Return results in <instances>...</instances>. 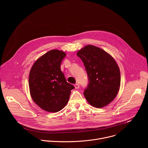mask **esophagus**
<instances>
[{
	"mask_svg": "<svg viewBox=\"0 0 148 148\" xmlns=\"http://www.w3.org/2000/svg\"><path fill=\"white\" fill-rule=\"evenodd\" d=\"M74 87H75V88H76V89H78L79 88V84H78V83H76L75 85H74Z\"/></svg>",
	"mask_w": 148,
	"mask_h": 148,
	"instance_id": "esophagus-1",
	"label": "esophagus"
}]
</instances>
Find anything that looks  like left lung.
Returning <instances> with one entry per match:
<instances>
[{
	"label": "left lung",
	"instance_id": "8db88e82",
	"mask_svg": "<svg viewBox=\"0 0 148 148\" xmlns=\"http://www.w3.org/2000/svg\"><path fill=\"white\" fill-rule=\"evenodd\" d=\"M88 75V84L84 95L93 107L102 108L116 96L121 83L119 69L116 61L107 52L88 45L78 51Z\"/></svg>",
	"mask_w": 148,
	"mask_h": 148
}]
</instances>
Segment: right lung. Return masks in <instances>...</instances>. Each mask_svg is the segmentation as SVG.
<instances>
[{
  "mask_svg": "<svg viewBox=\"0 0 148 148\" xmlns=\"http://www.w3.org/2000/svg\"><path fill=\"white\" fill-rule=\"evenodd\" d=\"M66 54L52 50L40 57L32 66L29 78L30 92L33 101L41 109L56 112L67 103L74 86L67 82L61 71Z\"/></svg>",
  "mask_w": 148,
  "mask_h": 148,
  "instance_id": "1",
  "label": "right lung"
}]
</instances>
